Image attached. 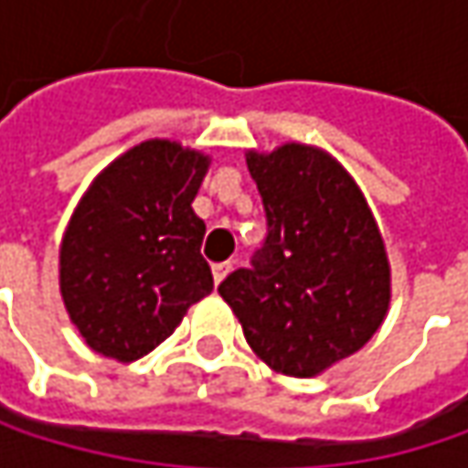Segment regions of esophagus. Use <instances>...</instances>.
<instances>
[{"label":"esophagus","instance_id":"obj_1","mask_svg":"<svg viewBox=\"0 0 468 468\" xmlns=\"http://www.w3.org/2000/svg\"><path fill=\"white\" fill-rule=\"evenodd\" d=\"M211 271H214V282H217V284H222V282H225V276L233 271V262H217Z\"/></svg>","mask_w":468,"mask_h":468}]
</instances>
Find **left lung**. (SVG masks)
Instances as JSON below:
<instances>
[{
	"label": "left lung",
	"instance_id": "left-lung-1",
	"mask_svg": "<svg viewBox=\"0 0 468 468\" xmlns=\"http://www.w3.org/2000/svg\"><path fill=\"white\" fill-rule=\"evenodd\" d=\"M268 238L254 268L219 284L251 352L287 377H317L385 323L393 279L379 225L346 167L325 148L246 151Z\"/></svg>",
	"mask_w": 468,
	"mask_h": 468
}]
</instances>
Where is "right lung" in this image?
Here are the masks:
<instances>
[{
	"mask_svg": "<svg viewBox=\"0 0 468 468\" xmlns=\"http://www.w3.org/2000/svg\"><path fill=\"white\" fill-rule=\"evenodd\" d=\"M211 156L151 138L116 156L78 200L58 246L69 323L100 355L133 363L214 290L192 200Z\"/></svg>",
	"mask_w": 468,
	"mask_h": 468,
	"instance_id": "1",
	"label": "right lung"
}]
</instances>
